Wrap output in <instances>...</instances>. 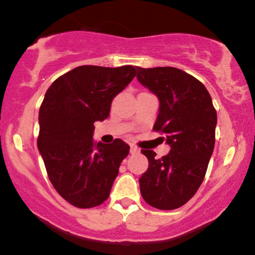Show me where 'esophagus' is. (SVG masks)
I'll list each match as a JSON object with an SVG mask.
<instances>
[{
  "mask_svg": "<svg viewBox=\"0 0 255 255\" xmlns=\"http://www.w3.org/2000/svg\"><path fill=\"white\" fill-rule=\"evenodd\" d=\"M129 151H130V154H136V152H139V149L136 148L135 145H130Z\"/></svg>",
  "mask_w": 255,
  "mask_h": 255,
  "instance_id": "34e87169",
  "label": "esophagus"
}]
</instances>
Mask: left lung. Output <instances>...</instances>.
Wrapping results in <instances>:
<instances>
[{
	"mask_svg": "<svg viewBox=\"0 0 255 255\" xmlns=\"http://www.w3.org/2000/svg\"><path fill=\"white\" fill-rule=\"evenodd\" d=\"M139 80L159 99L152 129L165 134L171 150L157 159L143 149L149 167L139 178L143 199L160 210H173L195 194L215 145L216 111L208 90L197 78L173 67L140 68Z\"/></svg>",
	"mask_w": 255,
	"mask_h": 255,
	"instance_id": "8db88e82",
	"label": "left lung"
}]
</instances>
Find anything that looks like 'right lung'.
Listing matches in <instances>:
<instances>
[{"label": "right lung", "mask_w": 255, "mask_h": 255, "mask_svg": "<svg viewBox=\"0 0 255 255\" xmlns=\"http://www.w3.org/2000/svg\"><path fill=\"white\" fill-rule=\"evenodd\" d=\"M133 66H80L51 84L40 106L37 148L58 194L80 209L109 198L129 145L95 143L94 122L109 117L111 103L132 82Z\"/></svg>", "instance_id": "obj_1"}]
</instances>
